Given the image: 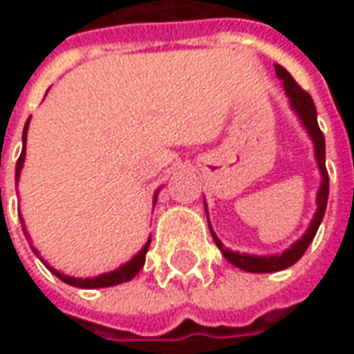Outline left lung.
<instances>
[{"mask_svg": "<svg viewBox=\"0 0 354 354\" xmlns=\"http://www.w3.org/2000/svg\"><path fill=\"white\" fill-rule=\"evenodd\" d=\"M276 75L283 82V88H286V94L290 98L292 110L299 116L301 124L306 126L307 133H309V138L313 140V145H315V159H317V167L321 171V187L319 191H317V212H315L311 225L307 228V232L295 244H292L288 250L281 252V254H274V256H254V254H240V252L228 250V248H225V244L216 238V234L212 232L211 228L212 238H214V242L221 248V252L225 254L226 260L230 264L236 266V268H240V270L252 272V274L279 272V270H286V268L295 264L306 254L307 246L311 244V240L317 234V228H319L321 221H323V214H325V209H327V198H329V175H327V167H325V138H323V131H321L319 124H317L315 104L311 100V96L293 80V76L283 66L276 64Z\"/></svg>", "mask_w": 354, "mask_h": 354, "instance_id": "1", "label": "left lung"}]
</instances>
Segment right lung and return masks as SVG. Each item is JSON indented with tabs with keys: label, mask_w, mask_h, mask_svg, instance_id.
Masks as SVG:
<instances>
[{
	"label": "right lung",
	"mask_w": 354,
	"mask_h": 354,
	"mask_svg": "<svg viewBox=\"0 0 354 354\" xmlns=\"http://www.w3.org/2000/svg\"><path fill=\"white\" fill-rule=\"evenodd\" d=\"M27 128H29V120L25 124V129H23V151H21L19 159H17V165H15V181L19 179L21 167H23V161H25V143H27ZM19 221L23 223V218L19 216ZM23 232H25V225H23ZM147 248H149V240L145 242L142 250L138 252L129 262H126L124 266H120L116 270L108 272V274H102V276H96V278H71V276H64L61 272L48 268L57 278H61L64 283L68 286H75V288H84V290H94V288H110V286H118V283H124V281H129L131 278H136V274L140 272L145 264V254H147ZM35 250V248H33ZM37 254V250H35Z\"/></svg>",
	"instance_id": "obj_1"
}]
</instances>
